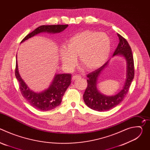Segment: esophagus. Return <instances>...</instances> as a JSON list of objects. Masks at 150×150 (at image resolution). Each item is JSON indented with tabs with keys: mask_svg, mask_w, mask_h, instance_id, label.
I'll use <instances>...</instances> for the list:
<instances>
[{
	"mask_svg": "<svg viewBox=\"0 0 150 150\" xmlns=\"http://www.w3.org/2000/svg\"><path fill=\"white\" fill-rule=\"evenodd\" d=\"M79 78H81V76L79 75H74L72 78V80H75V79H79Z\"/></svg>",
	"mask_w": 150,
	"mask_h": 150,
	"instance_id": "34e87169",
	"label": "esophagus"
}]
</instances>
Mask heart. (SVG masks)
<instances>
[{
  "mask_svg": "<svg viewBox=\"0 0 150 150\" xmlns=\"http://www.w3.org/2000/svg\"><path fill=\"white\" fill-rule=\"evenodd\" d=\"M110 51V40L104 33L84 31L70 37L65 46L59 50L62 63L66 68L71 69L79 56L82 65L87 69L101 67L108 59Z\"/></svg>",
  "mask_w": 150,
  "mask_h": 150,
  "instance_id": "obj_1",
  "label": "heart"
}]
</instances>
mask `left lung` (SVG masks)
Wrapping results in <instances>:
<instances>
[{
	"mask_svg": "<svg viewBox=\"0 0 150 150\" xmlns=\"http://www.w3.org/2000/svg\"><path fill=\"white\" fill-rule=\"evenodd\" d=\"M117 36L119 42L113 57L116 55L122 56L126 61V79L123 89L116 95L107 96L101 94L97 88L98 78L104 69L108 66L109 60L100 68L87 75L88 78L87 87L83 95V101L90 108L98 112L109 110L118 105L128 92L134 78V62L131 48L125 38L119 34H117Z\"/></svg>",
	"mask_w": 150,
	"mask_h": 150,
	"instance_id": "1",
	"label": "left lung"
}]
</instances>
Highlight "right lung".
<instances>
[{
	"instance_id": "obj_1",
	"label": "right lung",
	"mask_w": 150,
	"mask_h": 150,
	"mask_svg": "<svg viewBox=\"0 0 150 150\" xmlns=\"http://www.w3.org/2000/svg\"><path fill=\"white\" fill-rule=\"evenodd\" d=\"M68 26V25H41L28 34L21 42H23L25 40L41 33H59L65 30ZM15 74L19 82L21 94L33 108L42 111L50 110L59 105L62 102L64 94L71 82V74H56L48 88L40 93H36L31 90L23 79L21 78L18 69L17 60Z\"/></svg>"
}]
</instances>
